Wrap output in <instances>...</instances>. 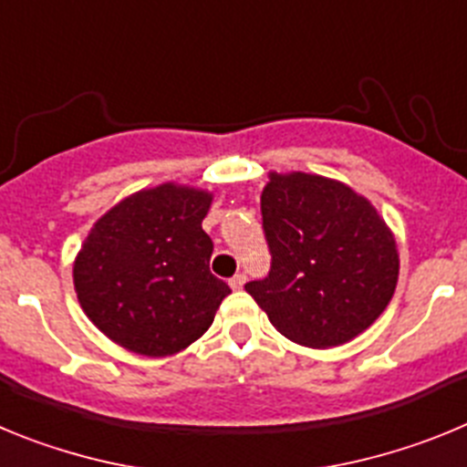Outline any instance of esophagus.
<instances>
[{
  "mask_svg": "<svg viewBox=\"0 0 467 467\" xmlns=\"http://www.w3.org/2000/svg\"><path fill=\"white\" fill-rule=\"evenodd\" d=\"M245 274H236V275H234V278H231L229 280V285H231V287H234V290H241V287H243V285H245Z\"/></svg>",
  "mask_w": 467,
  "mask_h": 467,
  "instance_id": "1",
  "label": "esophagus"
}]
</instances>
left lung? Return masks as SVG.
I'll list each match as a JSON object with an SVG mask.
<instances>
[{"label": "left lung", "instance_id": "obj_1", "mask_svg": "<svg viewBox=\"0 0 467 467\" xmlns=\"http://www.w3.org/2000/svg\"><path fill=\"white\" fill-rule=\"evenodd\" d=\"M271 271L245 290L283 337L308 348L356 339L395 295L400 254L369 198L313 172H269L262 192Z\"/></svg>", "mask_w": 467, "mask_h": 467}]
</instances>
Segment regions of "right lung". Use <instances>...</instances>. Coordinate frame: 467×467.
<instances>
[{"instance_id": "right-lung-1", "label": "right lung", "mask_w": 467, "mask_h": 467, "mask_svg": "<svg viewBox=\"0 0 467 467\" xmlns=\"http://www.w3.org/2000/svg\"><path fill=\"white\" fill-rule=\"evenodd\" d=\"M213 193L163 182L107 210L74 259V290L107 339L147 358L175 356L213 325L224 280L203 231Z\"/></svg>"}]
</instances>
